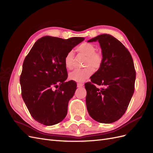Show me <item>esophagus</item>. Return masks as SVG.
<instances>
[{
	"mask_svg": "<svg viewBox=\"0 0 153 153\" xmlns=\"http://www.w3.org/2000/svg\"><path fill=\"white\" fill-rule=\"evenodd\" d=\"M82 86H84V84H82V83H78V84H77V87H81Z\"/></svg>",
	"mask_w": 153,
	"mask_h": 153,
	"instance_id": "obj_1",
	"label": "esophagus"
}]
</instances>
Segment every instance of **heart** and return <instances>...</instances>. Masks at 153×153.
<instances>
[{
	"mask_svg": "<svg viewBox=\"0 0 153 153\" xmlns=\"http://www.w3.org/2000/svg\"><path fill=\"white\" fill-rule=\"evenodd\" d=\"M76 52L86 57L84 63L85 68L78 69L69 74V79L76 82H82L87 79L94 71H98L101 68L103 62V55L100 51H97L95 46L90 43L84 42L78 45L76 48ZM74 55L72 51L68 52L64 62L65 67L71 70L73 65Z\"/></svg>",
	"mask_w": 153,
	"mask_h": 153,
	"instance_id": "1",
	"label": "heart"
}]
</instances>
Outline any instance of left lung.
<instances>
[{"label": "left lung", "mask_w": 153, "mask_h": 153, "mask_svg": "<svg viewBox=\"0 0 153 153\" xmlns=\"http://www.w3.org/2000/svg\"><path fill=\"white\" fill-rule=\"evenodd\" d=\"M98 41L103 62L85 84L90 116L101 123L117 121L126 112L135 91L136 71L128 50L114 36L103 34L88 41ZM102 86L97 88L96 85Z\"/></svg>", "instance_id": "1"}]
</instances>
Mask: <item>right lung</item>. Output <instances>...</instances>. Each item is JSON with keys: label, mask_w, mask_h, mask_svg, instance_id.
<instances>
[{"label": "right lung", "mask_w": 153, "mask_h": 153, "mask_svg": "<svg viewBox=\"0 0 153 153\" xmlns=\"http://www.w3.org/2000/svg\"><path fill=\"white\" fill-rule=\"evenodd\" d=\"M84 40L45 36L34 43L23 63L20 78L22 96L31 116L46 126L65 118L68 102L76 89L74 82H65L66 53Z\"/></svg>", "instance_id": "right-lung-1"}]
</instances>
